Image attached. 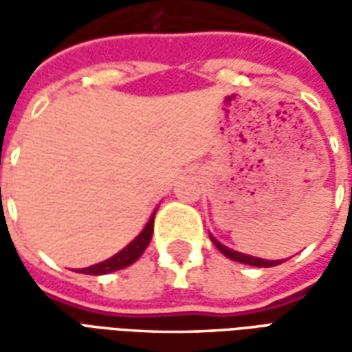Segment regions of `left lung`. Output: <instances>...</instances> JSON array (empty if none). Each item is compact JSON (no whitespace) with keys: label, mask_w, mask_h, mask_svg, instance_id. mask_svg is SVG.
<instances>
[{"label":"left lung","mask_w":352,"mask_h":352,"mask_svg":"<svg viewBox=\"0 0 352 352\" xmlns=\"http://www.w3.org/2000/svg\"><path fill=\"white\" fill-rule=\"evenodd\" d=\"M211 241H213L214 247H217L224 256H228L230 260H236V262H241V264L256 265V267H272V265H277L283 262V260H262V258H256V256H249V254H241V252L232 251V249H228V247H224L222 243H219L214 237H211Z\"/></svg>","instance_id":"left-lung-1"}]
</instances>
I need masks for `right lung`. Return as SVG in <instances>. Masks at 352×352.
Returning <instances> with one entry per match:
<instances>
[{
    "label": "right lung",
    "instance_id": "obj_1",
    "mask_svg": "<svg viewBox=\"0 0 352 352\" xmlns=\"http://www.w3.org/2000/svg\"><path fill=\"white\" fill-rule=\"evenodd\" d=\"M154 230V214L151 217V221L146 222L145 230L139 234L133 241H131L128 247H124L122 251L116 252L113 258L105 260V262H100V264H94L90 267H85L80 270V273H87V275H103V273L116 272V270H124L130 264H133L135 260L145 252L146 245L151 243V237H153Z\"/></svg>",
    "mask_w": 352,
    "mask_h": 352
}]
</instances>
